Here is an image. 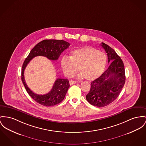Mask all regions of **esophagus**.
Returning <instances> with one entry per match:
<instances>
[{
	"instance_id": "1",
	"label": "esophagus",
	"mask_w": 146,
	"mask_h": 146,
	"mask_svg": "<svg viewBox=\"0 0 146 146\" xmlns=\"http://www.w3.org/2000/svg\"><path fill=\"white\" fill-rule=\"evenodd\" d=\"M76 83H77V82H76V81H75L70 80V81H69V84H70V85H73V84H76Z\"/></svg>"
}]
</instances>
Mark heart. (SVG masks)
I'll return each mask as SVG.
<instances>
[{"mask_svg":"<svg viewBox=\"0 0 146 146\" xmlns=\"http://www.w3.org/2000/svg\"><path fill=\"white\" fill-rule=\"evenodd\" d=\"M107 64L104 52L91 46H84L73 50L69 58L64 57L61 66L64 74L68 77L74 76L78 71L79 78L84 77L89 81L98 78L104 72Z\"/></svg>","mask_w":146,"mask_h":146,"instance_id":"heart-1","label":"heart"}]
</instances>
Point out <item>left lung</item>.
Instances as JSON below:
<instances>
[{
    "mask_svg": "<svg viewBox=\"0 0 146 146\" xmlns=\"http://www.w3.org/2000/svg\"><path fill=\"white\" fill-rule=\"evenodd\" d=\"M101 46L107 53L108 62L111 63L107 70L91 83V88L86 98L92 105L98 107L106 106L118 97L123 87L125 80L124 64L116 51L107 44Z\"/></svg>",
    "mask_w": 146,
    "mask_h": 146,
    "instance_id": "1",
    "label": "left lung"
}]
</instances>
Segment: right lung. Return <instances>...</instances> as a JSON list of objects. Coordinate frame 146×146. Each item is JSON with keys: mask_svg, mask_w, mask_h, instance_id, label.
Masks as SVG:
<instances>
[{"mask_svg": "<svg viewBox=\"0 0 146 146\" xmlns=\"http://www.w3.org/2000/svg\"><path fill=\"white\" fill-rule=\"evenodd\" d=\"M70 44L62 40H44L37 44L25 58L21 69V80L28 94L36 102L45 106H52L60 103L65 98L70 86L66 78H58L55 81L51 91L45 95L34 93L28 87L24 79V70L33 58L38 56L46 57L51 60H58L61 54L68 48Z\"/></svg>", "mask_w": 146, "mask_h": 146, "instance_id": "obj_1", "label": "right lung"}]
</instances>
